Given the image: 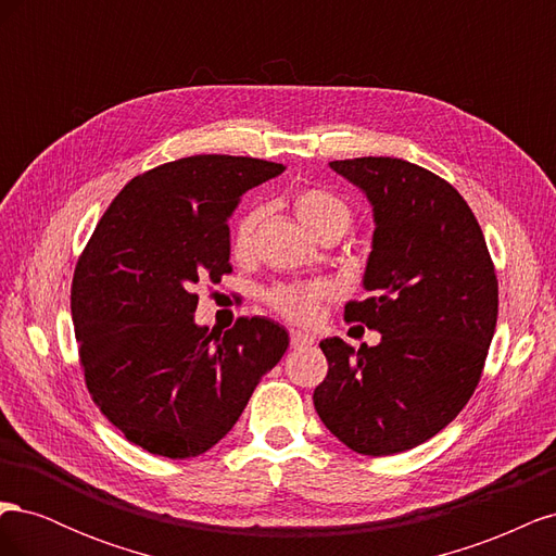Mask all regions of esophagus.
Here are the masks:
<instances>
[{
  "instance_id": "1",
  "label": "esophagus",
  "mask_w": 556,
  "mask_h": 556,
  "mask_svg": "<svg viewBox=\"0 0 556 556\" xmlns=\"http://www.w3.org/2000/svg\"><path fill=\"white\" fill-rule=\"evenodd\" d=\"M315 343V339L311 333H306V331H290V345L292 348H308V345H313Z\"/></svg>"
}]
</instances>
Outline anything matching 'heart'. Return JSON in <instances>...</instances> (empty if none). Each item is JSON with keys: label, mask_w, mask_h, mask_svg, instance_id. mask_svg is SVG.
<instances>
[{"label": "heart", "mask_w": 556, "mask_h": 556, "mask_svg": "<svg viewBox=\"0 0 556 556\" xmlns=\"http://www.w3.org/2000/svg\"><path fill=\"white\" fill-rule=\"evenodd\" d=\"M292 211L313 237H343L352 225V208L343 197L327 188L308 185L292 194ZM264 220V206H248L229 231V252L233 260H248L255 250L257 229ZM329 296L323 285H276L264 294L268 308L299 325H308L317 317L319 306Z\"/></svg>", "instance_id": "heart-1"}]
</instances>
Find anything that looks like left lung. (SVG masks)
<instances>
[{
    "instance_id": "1",
    "label": "left lung",
    "mask_w": 556,
    "mask_h": 556,
    "mask_svg": "<svg viewBox=\"0 0 556 556\" xmlns=\"http://www.w3.org/2000/svg\"><path fill=\"white\" fill-rule=\"evenodd\" d=\"M374 204V250L345 323L382 333L355 352L319 343L329 362L313 403L350 450L387 457L429 441L473 396L498 317V280L473 211L452 185L396 157L336 160Z\"/></svg>"
}]
</instances>
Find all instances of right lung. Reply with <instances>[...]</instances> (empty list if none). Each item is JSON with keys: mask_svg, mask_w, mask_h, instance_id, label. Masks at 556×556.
I'll return each instance as SVG.
<instances>
[{"mask_svg": "<svg viewBox=\"0 0 556 556\" xmlns=\"http://www.w3.org/2000/svg\"><path fill=\"white\" fill-rule=\"evenodd\" d=\"M282 169L233 155L160 164L117 192L80 252L72 317L86 387L150 454L190 459L223 441L290 345L266 317L194 325L199 282L231 274L227 217Z\"/></svg>", "mask_w": 556, "mask_h": 556, "instance_id": "right-lung-1", "label": "right lung"}]
</instances>
